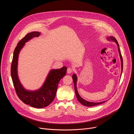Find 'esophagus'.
<instances>
[{"instance_id":"1","label":"esophagus","mask_w":134,"mask_h":134,"mask_svg":"<svg viewBox=\"0 0 134 134\" xmlns=\"http://www.w3.org/2000/svg\"><path fill=\"white\" fill-rule=\"evenodd\" d=\"M73 71V69L72 68H70V67H69L67 68V73L68 74H70V73H71Z\"/></svg>"}]
</instances>
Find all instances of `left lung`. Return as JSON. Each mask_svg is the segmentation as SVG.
Wrapping results in <instances>:
<instances>
[{
  "label": "left lung",
  "mask_w": 134,
  "mask_h": 134,
  "mask_svg": "<svg viewBox=\"0 0 134 134\" xmlns=\"http://www.w3.org/2000/svg\"><path fill=\"white\" fill-rule=\"evenodd\" d=\"M107 39L108 40H111L113 41H114L117 44V46L118 47V50H119V53L120 54V59H121V68H122V69H123V60H122V55H121V52L120 51V49H119V44L117 42V40L116 39V38L113 37V36H110V37H108ZM122 71H121V73H122ZM72 80H73V82H74V88H75V93H76V97H77V99L78 100V101L81 103L83 105H85V106H86V107H93V106H95V105H99V104H102L103 103H104L105 101H103V102H98V103H95V102H88V101H87L85 100H84L83 98H82L80 96V95L77 92V87H76V82H77V76H76V75L75 74H74L72 76Z\"/></svg>",
  "instance_id": "obj_1"
}]
</instances>
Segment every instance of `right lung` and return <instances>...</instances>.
<instances>
[{
	"instance_id": "right-lung-1",
	"label": "right lung",
	"mask_w": 134,
	"mask_h": 134,
	"mask_svg": "<svg viewBox=\"0 0 134 134\" xmlns=\"http://www.w3.org/2000/svg\"><path fill=\"white\" fill-rule=\"evenodd\" d=\"M40 33L33 32L26 34L17 43L13 54L11 65V76L16 94L23 102L36 108H42L49 105L55 98L58 83L65 76L67 67L52 69L49 72L43 86L36 91L25 90L18 79L17 66L18 53L25 42L34 37L39 36Z\"/></svg>"
}]
</instances>
